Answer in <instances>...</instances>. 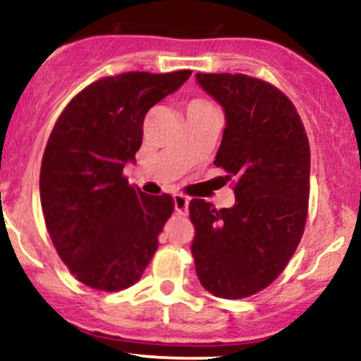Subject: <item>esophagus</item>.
I'll return each mask as SVG.
<instances>
[{"label":"esophagus","mask_w":361,"mask_h":361,"mask_svg":"<svg viewBox=\"0 0 361 361\" xmlns=\"http://www.w3.org/2000/svg\"><path fill=\"white\" fill-rule=\"evenodd\" d=\"M173 204H176L177 214H188V206H189V197L184 194H176L173 196Z\"/></svg>","instance_id":"esophagus-1"}]
</instances>
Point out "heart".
Returning <instances> with one entry per match:
<instances>
[{
    "mask_svg": "<svg viewBox=\"0 0 361 361\" xmlns=\"http://www.w3.org/2000/svg\"><path fill=\"white\" fill-rule=\"evenodd\" d=\"M209 104L208 100H202V99H196V100H192L191 104H189V107H209Z\"/></svg>",
    "mask_w": 361,
    "mask_h": 361,
    "instance_id": "obj_1",
    "label": "heart"
}]
</instances>
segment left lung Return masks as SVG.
<instances>
[{"mask_svg":"<svg viewBox=\"0 0 361 361\" xmlns=\"http://www.w3.org/2000/svg\"><path fill=\"white\" fill-rule=\"evenodd\" d=\"M225 109L226 128L213 164L235 177V204L189 202L196 235L191 252L201 285L214 297L245 298L286 268L305 228L310 147L291 100L242 73H197Z\"/></svg>","mask_w":361,"mask_h":361,"instance_id":"obj_1","label":"left lung"}]
</instances>
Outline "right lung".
<instances>
[{"label":"right lung","instance_id":"add662e5","mask_svg":"<svg viewBox=\"0 0 361 361\" xmlns=\"http://www.w3.org/2000/svg\"><path fill=\"white\" fill-rule=\"evenodd\" d=\"M191 73L105 76L73 97L52 128L40 165L44 220L59 257L90 288H129L159 249L173 197L141 192L123 170L141 147L147 112Z\"/></svg>","mask_w":361,"mask_h":361}]
</instances>
